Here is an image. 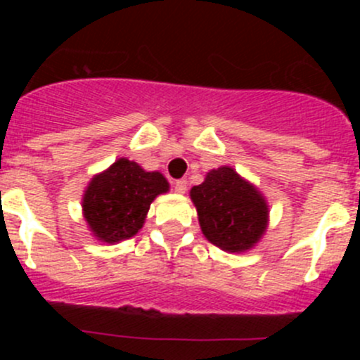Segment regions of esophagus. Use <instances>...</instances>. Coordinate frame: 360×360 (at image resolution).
Wrapping results in <instances>:
<instances>
[{"label":"esophagus","instance_id":"34e87169","mask_svg":"<svg viewBox=\"0 0 360 360\" xmlns=\"http://www.w3.org/2000/svg\"><path fill=\"white\" fill-rule=\"evenodd\" d=\"M188 188V181L186 179H177L176 183H174V190L177 191V193H184Z\"/></svg>","mask_w":360,"mask_h":360}]
</instances>
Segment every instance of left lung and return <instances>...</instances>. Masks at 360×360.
Wrapping results in <instances>:
<instances>
[{
  "instance_id": "left-lung-1",
  "label": "left lung",
  "mask_w": 360,
  "mask_h": 360,
  "mask_svg": "<svg viewBox=\"0 0 360 360\" xmlns=\"http://www.w3.org/2000/svg\"><path fill=\"white\" fill-rule=\"evenodd\" d=\"M202 233L228 252H245L259 242L268 224V203L256 186L224 165L207 172L190 191Z\"/></svg>"
}]
</instances>
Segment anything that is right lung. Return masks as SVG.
Here are the masks:
<instances>
[{"label":"right lung","instance_id":"1","mask_svg":"<svg viewBox=\"0 0 360 360\" xmlns=\"http://www.w3.org/2000/svg\"><path fill=\"white\" fill-rule=\"evenodd\" d=\"M169 191L160 172H146L127 158L97 174L83 195V217L97 240L106 244L134 237L143 228L151 202Z\"/></svg>","mask_w":360,"mask_h":360}]
</instances>
